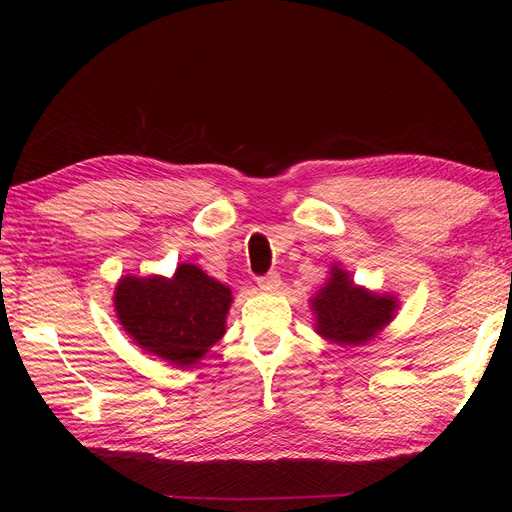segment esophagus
I'll list each match as a JSON object with an SVG mask.
<instances>
[{"label":"esophagus","instance_id":"34e87169","mask_svg":"<svg viewBox=\"0 0 512 512\" xmlns=\"http://www.w3.org/2000/svg\"><path fill=\"white\" fill-rule=\"evenodd\" d=\"M256 284H258V288H260L262 292H275L277 288L282 286V280H280V275H277V273L273 271V273H267V275L258 277Z\"/></svg>","mask_w":512,"mask_h":512}]
</instances>
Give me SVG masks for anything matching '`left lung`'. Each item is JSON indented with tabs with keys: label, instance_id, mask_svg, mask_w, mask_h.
I'll return each mask as SVG.
<instances>
[{
	"label": "left lung",
	"instance_id": "1",
	"mask_svg": "<svg viewBox=\"0 0 512 512\" xmlns=\"http://www.w3.org/2000/svg\"><path fill=\"white\" fill-rule=\"evenodd\" d=\"M316 333L337 346H359L374 339L395 318L397 299L356 286L348 271L333 267L327 284L312 299Z\"/></svg>",
	"mask_w": 512,
	"mask_h": 512
}]
</instances>
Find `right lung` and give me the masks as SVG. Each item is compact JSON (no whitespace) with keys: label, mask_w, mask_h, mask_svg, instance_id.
I'll return each mask as SVG.
<instances>
[{"label":"right lung","mask_w":512,"mask_h":512,"mask_svg":"<svg viewBox=\"0 0 512 512\" xmlns=\"http://www.w3.org/2000/svg\"><path fill=\"white\" fill-rule=\"evenodd\" d=\"M115 312L136 346L177 367H192L226 333L232 292L196 265L173 277H121Z\"/></svg>","instance_id":"obj_1"}]
</instances>
